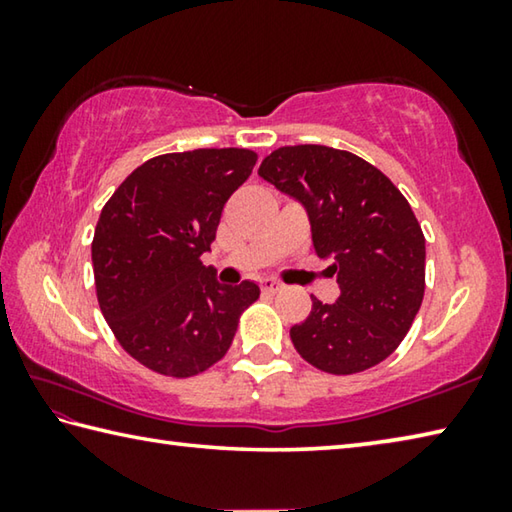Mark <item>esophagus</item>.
Instances as JSON below:
<instances>
[{"label":"esophagus","mask_w":512,"mask_h":512,"mask_svg":"<svg viewBox=\"0 0 512 512\" xmlns=\"http://www.w3.org/2000/svg\"><path fill=\"white\" fill-rule=\"evenodd\" d=\"M282 287H284V284L277 282L275 277H264V280H262V289L266 293H277V291H282Z\"/></svg>","instance_id":"obj_1"}]
</instances>
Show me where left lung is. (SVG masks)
Returning <instances> with one entry per match:
<instances>
[{
    "instance_id": "left-lung-1",
    "label": "left lung",
    "mask_w": 512,
    "mask_h": 512,
    "mask_svg": "<svg viewBox=\"0 0 512 512\" xmlns=\"http://www.w3.org/2000/svg\"><path fill=\"white\" fill-rule=\"evenodd\" d=\"M259 176L305 207L316 255L332 259L339 298H311L291 341L311 366L354 375L391 357L424 296V235L391 180L359 155L332 146H282Z\"/></svg>"
}]
</instances>
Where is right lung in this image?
<instances>
[{
	"label": "right lung",
	"instance_id": "add662e5",
	"mask_svg": "<svg viewBox=\"0 0 512 512\" xmlns=\"http://www.w3.org/2000/svg\"><path fill=\"white\" fill-rule=\"evenodd\" d=\"M255 162L248 149L164 153L103 205L92 241L101 314L121 348L160 375L192 377L214 366L259 298L255 282L225 287L201 262L225 201Z\"/></svg>",
	"mask_w": 512,
	"mask_h": 512
}]
</instances>
